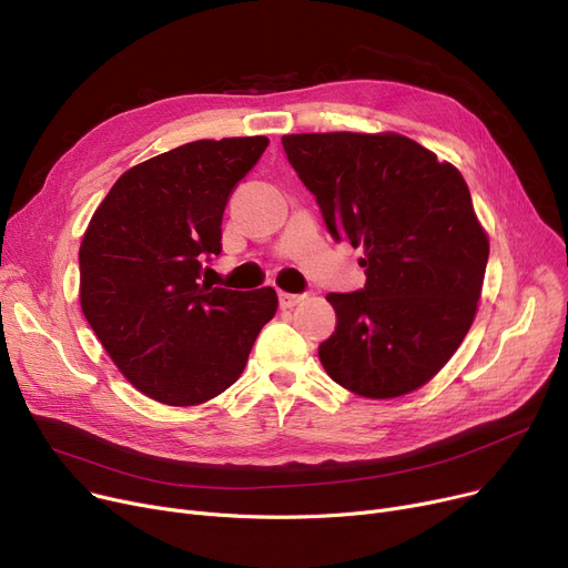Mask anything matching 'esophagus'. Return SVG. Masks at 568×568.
I'll return each instance as SVG.
<instances>
[{
    "mask_svg": "<svg viewBox=\"0 0 568 568\" xmlns=\"http://www.w3.org/2000/svg\"><path fill=\"white\" fill-rule=\"evenodd\" d=\"M303 301H305V295H301V293L280 291V305H282L284 310H291V307H295V305H301Z\"/></svg>",
    "mask_w": 568,
    "mask_h": 568,
    "instance_id": "obj_1",
    "label": "esophagus"
}]
</instances>
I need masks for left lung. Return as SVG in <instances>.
<instances>
[{"label":"left lung","mask_w":568,"mask_h":568,"mask_svg":"<svg viewBox=\"0 0 568 568\" xmlns=\"http://www.w3.org/2000/svg\"><path fill=\"white\" fill-rule=\"evenodd\" d=\"M288 164L331 235L363 247L365 286L328 293L318 358L346 390L388 399L435 376L471 328L490 242L465 178L399 133H291Z\"/></svg>","instance_id":"8db88e82"}]
</instances>
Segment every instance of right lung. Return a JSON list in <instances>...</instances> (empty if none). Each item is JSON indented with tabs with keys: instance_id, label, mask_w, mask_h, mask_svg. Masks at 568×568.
Masks as SVG:
<instances>
[{
	"instance_id": "obj_1",
	"label": "right lung",
	"mask_w": 568,
	"mask_h": 568,
	"mask_svg": "<svg viewBox=\"0 0 568 568\" xmlns=\"http://www.w3.org/2000/svg\"><path fill=\"white\" fill-rule=\"evenodd\" d=\"M267 143L194 141L143 161L113 184L80 242V307L129 384L161 404L224 393L277 312L270 286L201 282V261L222 252L233 186Z\"/></svg>"
}]
</instances>
